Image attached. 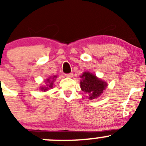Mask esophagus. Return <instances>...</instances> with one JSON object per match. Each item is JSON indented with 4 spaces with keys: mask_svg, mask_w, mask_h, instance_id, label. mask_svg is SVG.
Wrapping results in <instances>:
<instances>
[{
    "mask_svg": "<svg viewBox=\"0 0 146 146\" xmlns=\"http://www.w3.org/2000/svg\"><path fill=\"white\" fill-rule=\"evenodd\" d=\"M73 73H66V74H65V76L67 78H71L73 77Z\"/></svg>",
    "mask_w": 146,
    "mask_h": 146,
    "instance_id": "34e87169",
    "label": "esophagus"
}]
</instances>
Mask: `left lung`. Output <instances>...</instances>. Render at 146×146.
Masks as SVG:
<instances>
[{
	"label": "left lung",
	"mask_w": 146,
	"mask_h": 146,
	"mask_svg": "<svg viewBox=\"0 0 146 146\" xmlns=\"http://www.w3.org/2000/svg\"><path fill=\"white\" fill-rule=\"evenodd\" d=\"M82 80L80 81V88L89 97L90 100L98 98L103 92V90L107 87V83L98 78L95 75L85 72L80 76Z\"/></svg>",
	"instance_id": "left-lung-1"
}]
</instances>
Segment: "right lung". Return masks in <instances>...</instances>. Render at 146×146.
<instances>
[{
    "label": "right lung",
    "instance_id": "obj_1",
    "mask_svg": "<svg viewBox=\"0 0 146 146\" xmlns=\"http://www.w3.org/2000/svg\"><path fill=\"white\" fill-rule=\"evenodd\" d=\"M54 78H56V76H54V77H53L52 80H53V79H54ZM50 79H51V78L47 79V82H48V84H46V86L47 87H42V88H41L42 90L44 91V92H45L46 90H48L49 88H52V86H53V81H52V80H50Z\"/></svg>",
    "mask_w": 146,
    "mask_h": 146
}]
</instances>
